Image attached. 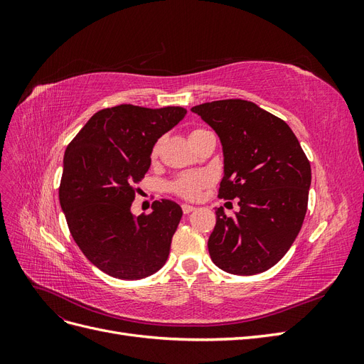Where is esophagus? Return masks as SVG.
Here are the masks:
<instances>
[{
    "label": "esophagus",
    "mask_w": 364,
    "mask_h": 364,
    "mask_svg": "<svg viewBox=\"0 0 364 364\" xmlns=\"http://www.w3.org/2000/svg\"><path fill=\"white\" fill-rule=\"evenodd\" d=\"M182 211H183V214H190V213L196 211V206H193V205H186V203H183V205H182Z\"/></svg>",
    "instance_id": "esophagus-1"
}]
</instances>
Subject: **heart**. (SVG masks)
<instances>
[{"mask_svg":"<svg viewBox=\"0 0 364 364\" xmlns=\"http://www.w3.org/2000/svg\"><path fill=\"white\" fill-rule=\"evenodd\" d=\"M205 129H194L191 132V135H196L199 134V132H202ZM156 153V149L153 150V155ZM209 183V176L202 173V171H191V173H183L181 176H178L171 183H170V191L176 196L182 197V199H186V200H196L199 199L202 191L206 188Z\"/></svg>","mask_w":364,"mask_h":364,"instance_id":"obj_1","label":"heart"}]
</instances>
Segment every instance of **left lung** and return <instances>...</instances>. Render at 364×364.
<instances>
[{
  "label": "left lung",
  "instance_id": "left-lung-1",
  "mask_svg": "<svg viewBox=\"0 0 364 364\" xmlns=\"http://www.w3.org/2000/svg\"><path fill=\"white\" fill-rule=\"evenodd\" d=\"M191 111L220 136L225 176L218 197L237 199L240 211L217 222L208 240L213 262L250 277L273 267L302 228L311 185V165L284 119L240 98L203 103Z\"/></svg>",
  "mask_w": 364,
  "mask_h": 364
}]
</instances>
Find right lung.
Returning a JSON list of instances; mask_svg holds the SVG:
<instances>
[{"label": "right lung", "mask_w": 364, "mask_h": 364, "mask_svg": "<svg viewBox=\"0 0 364 364\" xmlns=\"http://www.w3.org/2000/svg\"><path fill=\"white\" fill-rule=\"evenodd\" d=\"M186 109L134 105L106 107L91 117L65 150L59 200L70 232L95 267L118 279H142L168 258L182 217L171 200L153 202L134 217L136 183L150 168L156 141Z\"/></svg>", "instance_id": "1"}]
</instances>
